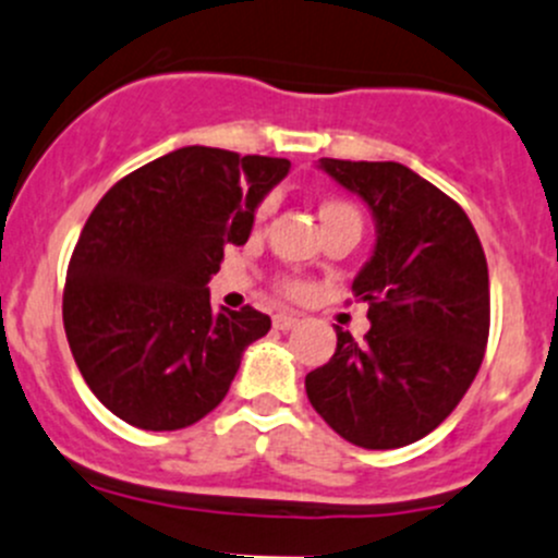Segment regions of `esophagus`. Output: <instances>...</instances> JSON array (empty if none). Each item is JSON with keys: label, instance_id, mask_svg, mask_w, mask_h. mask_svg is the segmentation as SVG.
<instances>
[{"label": "esophagus", "instance_id": "obj_1", "mask_svg": "<svg viewBox=\"0 0 558 558\" xmlns=\"http://www.w3.org/2000/svg\"><path fill=\"white\" fill-rule=\"evenodd\" d=\"M272 326L278 328V331H291V328L299 326V315H294V313H278V315H275Z\"/></svg>", "mask_w": 558, "mask_h": 558}]
</instances>
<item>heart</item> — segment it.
<instances>
[{
  "mask_svg": "<svg viewBox=\"0 0 558 558\" xmlns=\"http://www.w3.org/2000/svg\"><path fill=\"white\" fill-rule=\"evenodd\" d=\"M269 210H272V201H264L259 205V210H256V221L267 219ZM331 216H353V219H357L353 205H348V203H342V201H326L324 205H320V221L331 219Z\"/></svg>",
  "mask_w": 558,
  "mask_h": 558,
  "instance_id": "obj_1",
  "label": "heart"
}]
</instances>
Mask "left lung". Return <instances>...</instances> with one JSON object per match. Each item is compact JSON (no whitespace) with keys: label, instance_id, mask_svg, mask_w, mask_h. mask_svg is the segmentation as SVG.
Instances as JSON below:
<instances>
[{"label":"left lung","instance_id":"obj_1","mask_svg":"<svg viewBox=\"0 0 558 558\" xmlns=\"http://www.w3.org/2000/svg\"><path fill=\"white\" fill-rule=\"evenodd\" d=\"M318 168L372 210L377 240L353 280L372 328L357 344L337 326V353L304 390L344 441L407 447L449 417L484 361V248L465 210L401 162L320 157Z\"/></svg>","mask_w":558,"mask_h":558}]
</instances>
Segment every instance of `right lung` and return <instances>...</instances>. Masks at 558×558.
Here are the masks:
<instances>
[{"instance_id":"right-lung-1","label":"right lung","mask_w":558,"mask_h":558,"mask_svg":"<svg viewBox=\"0 0 558 558\" xmlns=\"http://www.w3.org/2000/svg\"><path fill=\"white\" fill-rule=\"evenodd\" d=\"M291 162L181 146L117 181L85 221L63 289V328L98 401L141 430L195 425L225 401L245 348L269 331L254 307H210L225 245Z\"/></svg>"}]
</instances>
